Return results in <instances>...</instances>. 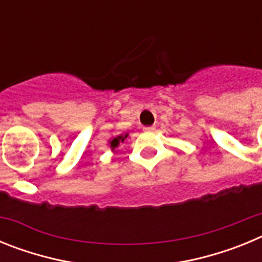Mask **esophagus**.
<instances>
[{"mask_svg": "<svg viewBox=\"0 0 262 262\" xmlns=\"http://www.w3.org/2000/svg\"><path fill=\"white\" fill-rule=\"evenodd\" d=\"M155 129H156V127H155V126H148V127H144V131H145V133H154Z\"/></svg>", "mask_w": 262, "mask_h": 262, "instance_id": "esophagus-1", "label": "esophagus"}]
</instances>
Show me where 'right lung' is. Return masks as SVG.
<instances>
[{
    "label": "right lung",
    "mask_w": 262,
    "mask_h": 262,
    "mask_svg": "<svg viewBox=\"0 0 262 262\" xmlns=\"http://www.w3.org/2000/svg\"><path fill=\"white\" fill-rule=\"evenodd\" d=\"M127 136H128V134H126V135H118V136H115V138L111 139L110 142H108V145H110V147H111V149L114 151L115 148L119 147L120 143H123L124 139H126Z\"/></svg>",
    "instance_id": "obj_1"
}]
</instances>
